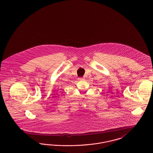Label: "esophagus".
Instances as JSON below:
<instances>
[{"instance_id": "1", "label": "esophagus", "mask_w": 153, "mask_h": 153, "mask_svg": "<svg viewBox=\"0 0 153 153\" xmlns=\"http://www.w3.org/2000/svg\"><path fill=\"white\" fill-rule=\"evenodd\" d=\"M78 79H79V81H83V80H84V78H79Z\"/></svg>"}]
</instances>
